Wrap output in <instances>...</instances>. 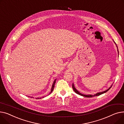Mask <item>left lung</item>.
<instances>
[{"label":"left lung","mask_w":124,"mask_h":124,"mask_svg":"<svg viewBox=\"0 0 124 124\" xmlns=\"http://www.w3.org/2000/svg\"><path fill=\"white\" fill-rule=\"evenodd\" d=\"M113 41H114V40H113ZM114 43H115V45H116V46H117V50H118V55H119V50H118V46H117V45H116V43H115V42L114 41ZM112 85H112L110 87V88H109L108 90H106V91H103V92H99V93H96V94H94V95H92V94H83V93H80L79 92H78V91L76 89L75 86V85H74V83H72V89H73L74 91H75V92L76 93H77V94H79V95H81V96H83V97H86V98H92V97H93L98 96L101 95V94L104 93H106L107 92H108L109 90H110V89H111V88L112 87Z\"/></svg>","instance_id":"left-lung-1"}]
</instances>
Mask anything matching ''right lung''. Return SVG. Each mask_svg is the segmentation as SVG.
<instances>
[{"mask_svg":"<svg viewBox=\"0 0 124 124\" xmlns=\"http://www.w3.org/2000/svg\"><path fill=\"white\" fill-rule=\"evenodd\" d=\"M55 82H56V79L54 80V83H53V85H52V89H51V91H50V92L49 93V94L52 93L53 91V90H54V85H55ZM31 98H32V97H31ZM43 98H44V97H43ZM36 99H39V98H36ZM40 99H41V98H40Z\"/></svg>","mask_w":124,"mask_h":124,"instance_id":"add662e5","label":"right lung"}]
</instances>
